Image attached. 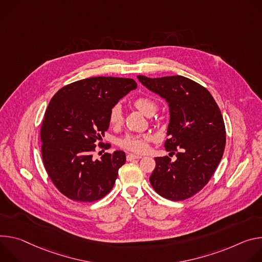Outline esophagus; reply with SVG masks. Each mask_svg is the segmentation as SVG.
<instances>
[{
    "label": "esophagus",
    "mask_w": 262,
    "mask_h": 262,
    "mask_svg": "<svg viewBox=\"0 0 262 262\" xmlns=\"http://www.w3.org/2000/svg\"><path fill=\"white\" fill-rule=\"evenodd\" d=\"M142 156L141 155H135V154H128L127 155V160L132 161L134 159H140Z\"/></svg>",
    "instance_id": "34e87169"
}]
</instances>
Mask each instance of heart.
<instances>
[{
  "label": "heart",
  "instance_id": "b5f03b06",
  "mask_svg": "<svg viewBox=\"0 0 262 262\" xmlns=\"http://www.w3.org/2000/svg\"><path fill=\"white\" fill-rule=\"evenodd\" d=\"M134 106L141 111L143 114L150 115L154 114L157 106L156 103L146 97L137 98L133 102ZM123 122V113L120 105H114L109 112V123L112 126H119ZM152 140V136L149 134L142 135H127L122 138L119 142L120 146L126 150L135 152V153H144L149 149V142Z\"/></svg>",
  "mask_w": 262,
  "mask_h": 262
}]
</instances>
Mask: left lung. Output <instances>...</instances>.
<instances>
[{
    "label": "left lung",
    "mask_w": 262,
    "mask_h": 262,
    "mask_svg": "<svg viewBox=\"0 0 262 262\" xmlns=\"http://www.w3.org/2000/svg\"><path fill=\"white\" fill-rule=\"evenodd\" d=\"M137 78L167 102L164 148L177 157L175 161L167 156L155 158L151 185L165 199H188L208 183L223 157L226 129L221 110L205 87L183 76Z\"/></svg>",
    "instance_id": "8db88e82"
}]
</instances>
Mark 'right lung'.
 <instances>
[{
	"mask_svg": "<svg viewBox=\"0 0 262 262\" xmlns=\"http://www.w3.org/2000/svg\"><path fill=\"white\" fill-rule=\"evenodd\" d=\"M136 87L129 78L94 77L63 86L52 98L40 130L41 155L50 179L69 199L95 202L112 189L126 154L95 159V143L109 128L111 108Z\"/></svg>",
	"mask_w": 262,
	"mask_h": 262,
	"instance_id": "right-lung-1",
	"label": "right lung"
}]
</instances>
